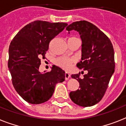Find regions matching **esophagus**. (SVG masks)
Masks as SVG:
<instances>
[{
    "instance_id": "1",
    "label": "esophagus",
    "mask_w": 126,
    "mask_h": 126,
    "mask_svg": "<svg viewBox=\"0 0 126 126\" xmlns=\"http://www.w3.org/2000/svg\"><path fill=\"white\" fill-rule=\"evenodd\" d=\"M69 78H70L69 73H67V72H66V73H65V80L69 79Z\"/></svg>"
}]
</instances>
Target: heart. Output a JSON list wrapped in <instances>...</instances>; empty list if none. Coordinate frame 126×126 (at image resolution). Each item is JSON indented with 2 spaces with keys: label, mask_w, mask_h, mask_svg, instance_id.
Segmentation results:
<instances>
[{
  "label": "heart",
  "mask_w": 126,
  "mask_h": 126,
  "mask_svg": "<svg viewBox=\"0 0 126 126\" xmlns=\"http://www.w3.org/2000/svg\"><path fill=\"white\" fill-rule=\"evenodd\" d=\"M76 62V59L75 58H67L65 57H61L57 58L55 60V64L58 66H59L60 67L64 70H66V71H69L71 69Z\"/></svg>",
  "instance_id": "b5f03b06"
}]
</instances>
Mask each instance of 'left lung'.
<instances>
[{
  "mask_svg": "<svg viewBox=\"0 0 126 126\" xmlns=\"http://www.w3.org/2000/svg\"><path fill=\"white\" fill-rule=\"evenodd\" d=\"M66 30L69 33L75 30L80 34L82 61L77 64V67L88 71L82 79L80 73L71 75L79 82V89L71 92L69 96L78 105L93 106L102 100L115 71L113 46L106 34L86 21L74 22Z\"/></svg>",
  "mask_w": 126,
  "mask_h": 126,
  "instance_id": "1",
  "label": "left lung"
}]
</instances>
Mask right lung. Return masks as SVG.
<instances>
[{"label": "right lung", "instance_id": "1", "mask_svg": "<svg viewBox=\"0 0 126 126\" xmlns=\"http://www.w3.org/2000/svg\"><path fill=\"white\" fill-rule=\"evenodd\" d=\"M67 25L64 23L35 21L23 27L9 48L8 67L17 93L26 102L40 104L48 100L55 85L65 80V72L57 66L51 71H39L49 43Z\"/></svg>", "mask_w": 126, "mask_h": 126}]
</instances>
